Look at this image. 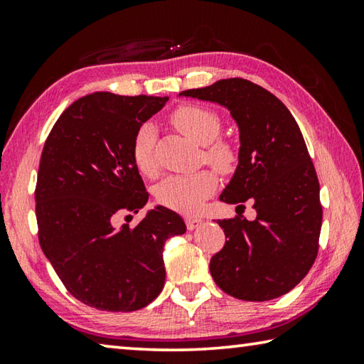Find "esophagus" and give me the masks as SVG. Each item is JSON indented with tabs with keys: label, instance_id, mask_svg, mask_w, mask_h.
Instances as JSON below:
<instances>
[{
	"label": "esophagus",
	"instance_id": "obj_1",
	"mask_svg": "<svg viewBox=\"0 0 364 364\" xmlns=\"http://www.w3.org/2000/svg\"><path fill=\"white\" fill-rule=\"evenodd\" d=\"M184 220H186V227H188L189 232H193V230H196L200 223H203V220H200V218H198V217H186Z\"/></svg>",
	"mask_w": 364,
	"mask_h": 364
}]
</instances>
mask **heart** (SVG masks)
Masks as SVG:
<instances>
[{
  "mask_svg": "<svg viewBox=\"0 0 364 364\" xmlns=\"http://www.w3.org/2000/svg\"><path fill=\"white\" fill-rule=\"evenodd\" d=\"M173 124L183 134L191 137L200 146H207L204 159L220 171L233 168L236 155L233 147L225 141H215L220 134L222 123L217 113L204 107L186 105L178 108L171 114ZM155 128L151 123H144L137 129L132 141V161L142 175L154 176L157 171L154 161ZM217 176L210 170H200L189 175H173L161 181L155 189V198L161 205L171 210L196 212L204 199L215 191Z\"/></svg>",
  "mask_w": 364,
  "mask_h": 364,
  "instance_id": "1",
  "label": "heart"
}]
</instances>
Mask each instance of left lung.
Listing matches in <instances>:
<instances>
[{
	"label": "left lung",
	"instance_id": "obj_1",
	"mask_svg": "<svg viewBox=\"0 0 364 364\" xmlns=\"http://www.w3.org/2000/svg\"><path fill=\"white\" fill-rule=\"evenodd\" d=\"M180 97L227 108L238 126V165L222 203H255L256 218H223L227 236L210 259V274L225 293L269 301L293 290L316 261L322 207L319 181L293 114L274 94L232 77Z\"/></svg>",
	"mask_w": 364,
	"mask_h": 364
}]
</instances>
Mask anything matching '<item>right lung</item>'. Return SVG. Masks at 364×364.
Returning a JSON list of instances; mask_svg holds the SVG:
<instances>
[{
    "label": "right lung",
    "mask_w": 364,
    "mask_h": 364,
    "mask_svg": "<svg viewBox=\"0 0 364 364\" xmlns=\"http://www.w3.org/2000/svg\"><path fill=\"white\" fill-rule=\"evenodd\" d=\"M166 102L94 92L61 113L45 142L36 189L40 246L87 306L129 313L152 303L165 285V241L186 232L164 205L134 228L113 225L118 213H137L147 203L132 141Z\"/></svg>",
    "instance_id": "obj_1"
}]
</instances>
